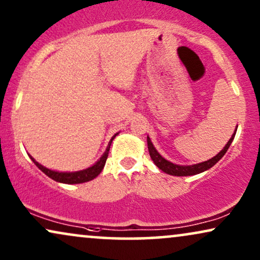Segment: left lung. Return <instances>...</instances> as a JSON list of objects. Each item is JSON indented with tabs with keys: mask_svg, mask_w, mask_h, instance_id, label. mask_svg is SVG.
<instances>
[{
	"mask_svg": "<svg viewBox=\"0 0 260 260\" xmlns=\"http://www.w3.org/2000/svg\"><path fill=\"white\" fill-rule=\"evenodd\" d=\"M235 134H236V129H235V132L233 133V136L231 139H229L228 143H226V145L223 147L222 151H219V152L216 154L215 157H212V158L209 160H205V162L193 164V166H179V164H174L172 162H169V160H167L166 158H163V157L158 153V151L154 149L153 144L151 143L149 137H147V147H149L151 159L153 160V163L156 164V166L158 167L162 172L169 174V175H174V176H190V175H197V174L203 173V172H205V170L212 168V167L215 166V164L217 163L223 156H224L226 151H228L232 141L234 140Z\"/></svg>",
	"mask_w": 260,
	"mask_h": 260,
	"instance_id": "8db88e82",
	"label": "left lung"
}]
</instances>
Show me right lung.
Listing matches in <instances>:
<instances>
[{
    "mask_svg": "<svg viewBox=\"0 0 260 260\" xmlns=\"http://www.w3.org/2000/svg\"><path fill=\"white\" fill-rule=\"evenodd\" d=\"M117 134H119V133H116L113 138H111L109 144H108V146H107L106 152L102 154L101 158L98 159L97 162L93 164V166L90 167V168L84 169V170H79V172H72V173L55 172V170L48 169V168H45V167H43L42 164H39L37 160L34 158V157H31V156H29V157H31V159L34 160V163L38 167L39 169L42 170L43 173L45 174V175L49 176L52 180H55V181L61 182V183H70V185H73V183L87 182V181H91V180H93L94 177H97L101 174L102 170H103L104 166H106L108 154H109L110 145H111V143H113L114 138L116 137Z\"/></svg>",
    "mask_w": 260,
    "mask_h": 260,
    "instance_id": "add662e5",
    "label": "right lung"
}]
</instances>
